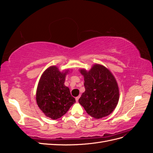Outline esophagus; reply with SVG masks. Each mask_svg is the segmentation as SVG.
Masks as SVG:
<instances>
[{"label":"esophagus","mask_w":153,"mask_h":153,"mask_svg":"<svg viewBox=\"0 0 153 153\" xmlns=\"http://www.w3.org/2000/svg\"><path fill=\"white\" fill-rule=\"evenodd\" d=\"M80 95H79V96H78L76 97V98H75V100H76V101H78V100H79V98H80Z\"/></svg>","instance_id":"obj_1"}]
</instances>
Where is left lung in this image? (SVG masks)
<instances>
[{
	"label": "left lung",
	"mask_w": 153,
	"mask_h": 153,
	"mask_svg": "<svg viewBox=\"0 0 153 153\" xmlns=\"http://www.w3.org/2000/svg\"><path fill=\"white\" fill-rule=\"evenodd\" d=\"M80 73L84 77L85 91L78 102L95 119L110 115L119 98L117 83L112 73L100 64H95L89 71L80 69Z\"/></svg>",
	"instance_id": "obj_1"
}]
</instances>
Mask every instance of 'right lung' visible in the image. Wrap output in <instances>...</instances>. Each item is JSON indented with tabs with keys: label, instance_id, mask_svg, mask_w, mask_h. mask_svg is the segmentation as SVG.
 Here are the masks:
<instances>
[{
	"label": "right lung",
	"instance_id": "right-lung-1",
	"mask_svg": "<svg viewBox=\"0 0 153 153\" xmlns=\"http://www.w3.org/2000/svg\"><path fill=\"white\" fill-rule=\"evenodd\" d=\"M68 71L60 72L54 66L48 68L43 73L37 88V104L46 116L52 119L61 117L76 101L69 88L64 85Z\"/></svg>",
	"mask_w": 153,
	"mask_h": 153
}]
</instances>
